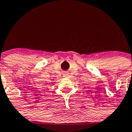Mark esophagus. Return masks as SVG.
Listing matches in <instances>:
<instances>
[{
  "label": "esophagus",
  "instance_id": "1",
  "mask_svg": "<svg viewBox=\"0 0 132 132\" xmlns=\"http://www.w3.org/2000/svg\"><path fill=\"white\" fill-rule=\"evenodd\" d=\"M64 77H65V78H68V77H69V76H68V75H64Z\"/></svg>",
  "mask_w": 132,
  "mask_h": 132
}]
</instances>
